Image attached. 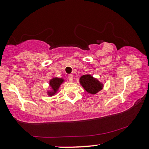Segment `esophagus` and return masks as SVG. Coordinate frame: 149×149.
I'll use <instances>...</instances> for the list:
<instances>
[{
  "instance_id": "34e87169",
  "label": "esophagus",
  "mask_w": 149,
  "mask_h": 149,
  "mask_svg": "<svg viewBox=\"0 0 149 149\" xmlns=\"http://www.w3.org/2000/svg\"><path fill=\"white\" fill-rule=\"evenodd\" d=\"M68 79L70 82L73 81V75L72 74H70L68 75Z\"/></svg>"
}]
</instances>
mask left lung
Segmentation results:
<instances>
[{
	"mask_svg": "<svg viewBox=\"0 0 149 149\" xmlns=\"http://www.w3.org/2000/svg\"><path fill=\"white\" fill-rule=\"evenodd\" d=\"M79 83L86 92L91 94H95L103 88V84L90 74L82 75L79 79Z\"/></svg>",
	"mask_w": 149,
	"mask_h": 149,
	"instance_id": "left-lung-1",
	"label": "left lung"
}]
</instances>
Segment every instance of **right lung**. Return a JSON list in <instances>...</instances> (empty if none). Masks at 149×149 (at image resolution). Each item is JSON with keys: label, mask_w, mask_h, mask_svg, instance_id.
<instances>
[{"label": "right lung", "mask_w": 149, "mask_h": 149, "mask_svg": "<svg viewBox=\"0 0 149 149\" xmlns=\"http://www.w3.org/2000/svg\"><path fill=\"white\" fill-rule=\"evenodd\" d=\"M64 81L63 78H58V77H53L49 81V86L52 88V90L48 91L47 94L49 96H53L58 91L61 84Z\"/></svg>", "instance_id": "1"}]
</instances>
